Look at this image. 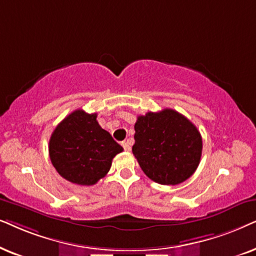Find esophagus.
Listing matches in <instances>:
<instances>
[{"mask_svg":"<svg viewBox=\"0 0 256 256\" xmlns=\"http://www.w3.org/2000/svg\"><path fill=\"white\" fill-rule=\"evenodd\" d=\"M122 146L124 148L125 151H130V150H131V145H130V142H122Z\"/></svg>","mask_w":256,"mask_h":256,"instance_id":"1","label":"esophagus"}]
</instances>
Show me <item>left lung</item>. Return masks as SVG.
I'll return each mask as SVG.
<instances>
[{
	"label": "left lung",
	"instance_id": "left-lung-1",
	"mask_svg": "<svg viewBox=\"0 0 256 256\" xmlns=\"http://www.w3.org/2000/svg\"><path fill=\"white\" fill-rule=\"evenodd\" d=\"M132 152L142 172L162 185H178L196 172L202 138L196 125L172 108L138 116Z\"/></svg>",
	"mask_w": 256,
	"mask_h": 256
}]
</instances>
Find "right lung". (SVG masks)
Listing matches in <instances>:
<instances>
[{
  "mask_svg": "<svg viewBox=\"0 0 256 256\" xmlns=\"http://www.w3.org/2000/svg\"><path fill=\"white\" fill-rule=\"evenodd\" d=\"M122 148L97 122V114L76 110L56 126L49 140L54 168L68 182L94 185L110 171Z\"/></svg>",
  "mask_w": 256,
  "mask_h": 256,
  "instance_id": "1",
  "label": "right lung"
}]
</instances>
